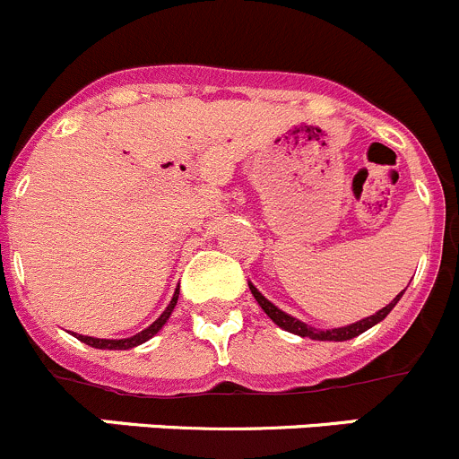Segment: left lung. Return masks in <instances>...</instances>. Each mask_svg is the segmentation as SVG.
Listing matches in <instances>:
<instances>
[{
    "mask_svg": "<svg viewBox=\"0 0 459 459\" xmlns=\"http://www.w3.org/2000/svg\"><path fill=\"white\" fill-rule=\"evenodd\" d=\"M247 285H249V290H252V297L256 299L258 306L263 307V312H265V315L270 316V319L274 321V324L279 325V328L288 330V333H292V334H299V337L315 339V342H348V339L359 337L361 333H366V330H368V328L377 325L379 321H384L385 316L390 315V310H393V307L397 306L399 299H402V294L406 292V290H402V292H399L397 297H394L393 301L388 303V306L382 307V310H377V312H375V315L366 316V319L355 321V324H351V325H343V328L319 330V328H312V325L303 324V321L294 319L292 315H288V312H283V310H281V307H276L272 301H267V299L263 297V294L258 292L256 288H254V283H249V281H247Z\"/></svg>",
    "mask_w": 459,
    "mask_h": 459,
    "instance_id": "obj_1",
    "label": "left lung"
}]
</instances>
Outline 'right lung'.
<instances>
[{
  "instance_id": "obj_1",
  "label": "right lung",
  "mask_w": 459,
  "mask_h": 459,
  "mask_svg": "<svg viewBox=\"0 0 459 459\" xmlns=\"http://www.w3.org/2000/svg\"><path fill=\"white\" fill-rule=\"evenodd\" d=\"M178 292L180 288H176L174 297H171L169 306L165 307V312H162L160 316H158L156 321H153L152 325H147L144 330H140L138 334H134V337H126V339H98V337H84V334H75V339H80L82 343H86V346L91 348H100V351H129V348H135L140 346V343L149 342V339L153 337V334H158L162 330V325L169 321L171 312H174L176 303H178Z\"/></svg>"
}]
</instances>
